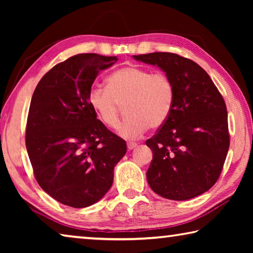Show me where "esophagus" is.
Instances as JSON below:
<instances>
[{
    "label": "esophagus",
    "instance_id": "34e87169",
    "mask_svg": "<svg viewBox=\"0 0 253 253\" xmlns=\"http://www.w3.org/2000/svg\"><path fill=\"white\" fill-rule=\"evenodd\" d=\"M136 147H137V144L136 143H132V142L127 143V148L129 149V151H131V149H134Z\"/></svg>",
    "mask_w": 253,
    "mask_h": 253
}]
</instances>
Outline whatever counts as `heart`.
I'll return each instance as SVG.
<instances>
[{
	"mask_svg": "<svg viewBox=\"0 0 253 253\" xmlns=\"http://www.w3.org/2000/svg\"><path fill=\"white\" fill-rule=\"evenodd\" d=\"M174 84L164 72L146 68L125 67L107 78V88L93 87L88 102L98 118L109 128L119 123L121 105L125 104L126 118L119 135L134 139L151 128H158L169 118L174 104Z\"/></svg>",
	"mask_w": 253,
	"mask_h": 253,
	"instance_id": "1",
	"label": "heart"
}]
</instances>
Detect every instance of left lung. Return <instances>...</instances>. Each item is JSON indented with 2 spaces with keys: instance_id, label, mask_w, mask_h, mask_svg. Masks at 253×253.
Segmentation results:
<instances>
[{
  "instance_id": "1",
  "label": "left lung",
  "mask_w": 253,
  "mask_h": 253,
  "mask_svg": "<svg viewBox=\"0 0 253 253\" xmlns=\"http://www.w3.org/2000/svg\"><path fill=\"white\" fill-rule=\"evenodd\" d=\"M157 66L174 84L169 118L146 145L153 160L146 173L152 190L162 198L185 201L216 183L230 146L223 97L198 63L170 52L132 55Z\"/></svg>"
}]
</instances>
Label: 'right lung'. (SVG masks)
Returning a JSON list of instances; mask_svg holds the SVG:
<instances>
[{
  "mask_svg": "<svg viewBox=\"0 0 253 253\" xmlns=\"http://www.w3.org/2000/svg\"><path fill=\"white\" fill-rule=\"evenodd\" d=\"M117 57L81 53L42 77L30 104L25 145L42 190L71 208L99 201L114 181L126 142L97 119L88 95L101 70Z\"/></svg>",
  "mask_w": 253,
  "mask_h": 253,
  "instance_id": "1",
  "label": "right lung"
}]
</instances>
